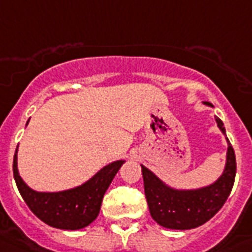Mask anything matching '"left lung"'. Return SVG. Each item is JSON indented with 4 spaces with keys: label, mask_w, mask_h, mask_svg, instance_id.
I'll return each mask as SVG.
<instances>
[{
    "label": "left lung",
    "mask_w": 252,
    "mask_h": 252,
    "mask_svg": "<svg viewBox=\"0 0 252 252\" xmlns=\"http://www.w3.org/2000/svg\"><path fill=\"white\" fill-rule=\"evenodd\" d=\"M203 104L214 108L209 101ZM215 121L225 136L228 149L223 174L209 186L194 189L174 188L144 165H140L149 213L161 226L167 229L187 230L202 225L223 207L230 194L236 178V156L226 138L223 121L219 117H215Z\"/></svg>",
    "instance_id": "8db88e82"
}]
</instances>
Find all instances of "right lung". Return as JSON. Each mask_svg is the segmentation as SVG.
<instances>
[{
    "label": "right lung",
    "mask_w": 252,
    "mask_h": 252,
    "mask_svg": "<svg viewBox=\"0 0 252 252\" xmlns=\"http://www.w3.org/2000/svg\"><path fill=\"white\" fill-rule=\"evenodd\" d=\"M28 122L29 120L27 125ZM125 162V159L111 162L81 186L60 192H37L27 186L19 175L18 148L14 156L12 171L23 199L38 219L58 229L77 230L96 219L104 193Z\"/></svg>",
    "instance_id": "obj_1"
}]
</instances>
